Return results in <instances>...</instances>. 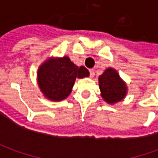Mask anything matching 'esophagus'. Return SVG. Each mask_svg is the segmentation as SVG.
Listing matches in <instances>:
<instances>
[{
    "label": "esophagus",
    "instance_id": "obj_1",
    "mask_svg": "<svg viewBox=\"0 0 158 158\" xmlns=\"http://www.w3.org/2000/svg\"><path fill=\"white\" fill-rule=\"evenodd\" d=\"M94 76H95L94 69H89V76L92 78V77H94Z\"/></svg>",
    "mask_w": 158,
    "mask_h": 158
}]
</instances>
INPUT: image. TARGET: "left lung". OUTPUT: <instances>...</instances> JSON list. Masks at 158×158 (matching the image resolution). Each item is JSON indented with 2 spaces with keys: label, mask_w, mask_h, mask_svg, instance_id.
<instances>
[{
  "label": "left lung",
  "mask_w": 158,
  "mask_h": 158,
  "mask_svg": "<svg viewBox=\"0 0 158 158\" xmlns=\"http://www.w3.org/2000/svg\"><path fill=\"white\" fill-rule=\"evenodd\" d=\"M102 98L109 104H114L124 98L127 86L120 79L116 70L106 69L98 78Z\"/></svg>",
  "instance_id": "1"
}]
</instances>
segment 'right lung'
<instances>
[{
	"label": "right lung",
	"instance_id": "add662e5",
	"mask_svg": "<svg viewBox=\"0 0 158 158\" xmlns=\"http://www.w3.org/2000/svg\"><path fill=\"white\" fill-rule=\"evenodd\" d=\"M86 76H89L86 68H78L69 58L63 57L51 59L42 64L38 71V82L47 98L60 101L70 94L76 77Z\"/></svg>",
	"mask_w": 158,
	"mask_h": 158
}]
</instances>
